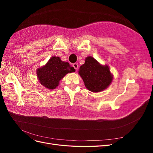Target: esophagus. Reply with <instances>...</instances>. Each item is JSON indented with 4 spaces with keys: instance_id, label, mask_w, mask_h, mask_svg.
I'll list each match as a JSON object with an SVG mask.
<instances>
[{
    "instance_id": "34e87169",
    "label": "esophagus",
    "mask_w": 153,
    "mask_h": 153,
    "mask_svg": "<svg viewBox=\"0 0 153 153\" xmlns=\"http://www.w3.org/2000/svg\"><path fill=\"white\" fill-rule=\"evenodd\" d=\"M73 68H75L76 70H77L78 69V64H77V63H74L73 64Z\"/></svg>"
}]
</instances>
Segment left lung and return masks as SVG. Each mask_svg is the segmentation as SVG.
Segmentation results:
<instances>
[{"instance_id":"1","label":"left lung","mask_w":153,"mask_h":153,"mask_svg":"<svg viewBox=\"0 0 153 153\" xmlns=\"http://www.w3.org/2000/svg\"><path fill=\"white\" fill-rule=\"evenodd\" d=\"M78 74L87 89L93 92H99L108 88L114 78L108 65H102L92 56L85 58Z\"/></svg>"}]
</instances>
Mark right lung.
I'll list each match as a JSON object with an SVG mask.
<instances>
[{
	"label": "right lung",
	"mask_w": 153,
	"mask_h": 153,
	"mask_svg": "<svg viewBox=\"0 0 153 153\" xmlns=\"http://www.w3.org/2000/svg\"><path fill=\"white\" fill-rule=\"evenodd\" d=\"M75 71V68L68 62L62 61L59 57L53 56L45 65L37 69L36 74L41 85L53 90L59 86V82L66 74Z\"/></svg>",
	"instance_id": "add662e5"
}]
</instances>
